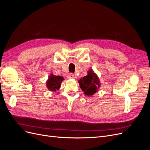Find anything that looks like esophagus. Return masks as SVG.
Masks as SVG:
<instances>
[{
	"instance_id": "esophagus-1",
	"label": "esophagus",
	"mask_w": 150,
	"mask_h": 150,
	"mask_svg": "<svg viewBox=\"0 0 150 150\" xmlns=\"http://www.w3.org/2000/svg\"><path fill=\"white\" fill-rule=\"evenodd\" d=\"M68 78H69V79H76V76H75L74 74L71 73V74H69V75H68Z\"/></svg>"
}]
</instances>
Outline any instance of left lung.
<instances>
[{
	"label": "left lung",
	"instance_id": "8db88e82",
	"mask_svg": "<svg viewBox=\"0 0 150 150\" xmlns=\"http://www.w3.org/2000/svg\"><path fill=\"white\" fill-rule=\"evenodd\" d=\"M81 89L86 96H93L98 92L100 87V81L98 76L92 69L88 71V75L83 77L78 81Z\"/></svg>",
	"mask_w": 150,
	"mask_h": 150
}]
</instances>
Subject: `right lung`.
Masks as SVG:
<instances>
[{
    "label": "right lung",
    "mask_w": 150,
    "mask_h": 150,
    "mask_svg": "<svg viewBox=\"0 0 150 150\" xmlns=\"http://www.w3.org/2000/svg\"><path fill=\"white\" fill-rule=\"evenodd\" d=\"M64 79V78L62 76H57L51 74L49 76V79L46 82L47 89L51 91L55 92L56 90H58L60 88L62 81Z\"/></svg>",
    "instance_id": "obj_1"
}]
</instances>
